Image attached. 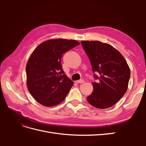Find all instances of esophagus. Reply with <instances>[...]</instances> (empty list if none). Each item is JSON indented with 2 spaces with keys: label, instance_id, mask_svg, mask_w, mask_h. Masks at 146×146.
Here are the masks:
<instances>
[{
  "label": "esophagus",
  "instance_id": "esophagus-1",
  "mask_svg": "<svg viewBox=\"0 0 146 146\" xmlns=\"http://www.w3.org/2000/svg\"><path fill=\"white\" fill-rule=\"evenodd\" d=\"M76 82H77V83H83L85 82V80H84L83 79H81V80H77Z\"/></svg>",
  "mask_w": 146,
  "mask_h": 146
}]
</instances>
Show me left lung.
<instances>
[{"label":"left lung","instance_id":"left-lung-1","mask_svg":"<svg viewBox=\"0 0 146 146\" xmlns=\"http://www.w3.org/2000/svg\"><path fill=\"white\" fill-rule=\"evenodd\" d=\"M90 59L94 78L93 91L87 100L93 107L105 109L116 104L126 92L130 70L123 56L115 48L98 41H81Z\"/></svg>","mask_w":146,"mask_h":146}]
</instances>
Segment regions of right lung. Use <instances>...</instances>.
I'll list each match as a JSON object with an SVG mask.
<instances>
[{
  "instance_id": "right-lung-1",
  "label": "right lung",
  "mask_w": 146,
  "mask_h": 146,
  "mask_svg": "<svg viewBox=\"0 0 146 146\" xmlns=\"http://www.w3.org/2000/svg\"><path fill=\"white\" fill-rule=\"evenodd\" d=\"M79 44L72 39H50L33 52L26 65L27 85L38 103L49 107L65 99L74 82L63 71L61 59L64 53Z\"/></svg>"
}]
</instances>
